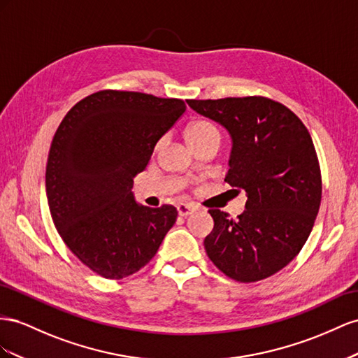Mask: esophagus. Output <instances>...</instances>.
Listing matches in <instances>:
<instances>
[{
    "label": "esophagus",
    "mask_w": 358,
    "mask_h": 358,
    "mask_svg": "<svg viewBox=\"0 0 358 358\" xmlns=\"http://www.w3.org/2000/svg\"><path fill=\"white\" fill-rule=\"evenodd\" d=\"M177 210H178V214L181 217H187V216H190V214L195 211L196 208L193 207V206H189V203H178L177 206Z\"/></svg>",
    "instance_id": "obj_1"
}]
</instances>
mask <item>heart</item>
<instances>
[{
    "mask_svg": "<svg viewBox=\"0 0 358 358\" xmlns=\"http://www.w3.org/2000/svg\"><path fill=\"white\" fill-rule=\"evenodd\" d=\"M220 138H222V135H220L219 127L208 120L193 121L192 124L186 129V139L192 148L203 144V142H210V141L220 142ZM165 142H166V136H162L156 142L155 152H159L163 148V145H165Z\"/></svg>",
    "mask_w": 358,
    "mask_h": 358,
    "instance_id": "obj_1",
    "label": "heart"
}]
</instances>
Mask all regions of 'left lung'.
Here are the masks:
<instances>
[{
    "label": "left lung",
    "instance_id": "left-lung-1",
    "mask_svg": "<svg viewBox=\"0 0 358 358\" xmlns=\"http://www.w3.org/2000/svg\"><path fill=\"white\" fill-rule=\"evenodd\" d=\"M187 105L229 131L224 181L248 195L246 210L236 220L208 210L214 228L203 248L234 280L267 279L297 257L320 210L321 169L310 134L291 109L262 96L187 100Z\"/></svg>",
    "mask_w": 358,
    "mask_h": 358
}]
</instances>
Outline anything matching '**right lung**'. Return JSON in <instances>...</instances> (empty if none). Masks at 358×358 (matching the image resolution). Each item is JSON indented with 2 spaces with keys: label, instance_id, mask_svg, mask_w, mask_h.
<instances>
[{
  "label": "right lung",
  "instance_id": "obj_1",
  "mask_svg": "<svg viewBox=\"0 0 358 358\" xmlns=\"http://www.w3.org/2000/svg\"><path fill=\"white\" fill-rule=\"evenodd\" d=\"M185 110L180 99L103 90L78 101L55 131L46 165L50 216L66 246L101 278L139 271L177 220L173 206H139L131 187Z\"/></svg>",
  "mask_w": 358,
  "mask_h": 358
}]
</instances>
